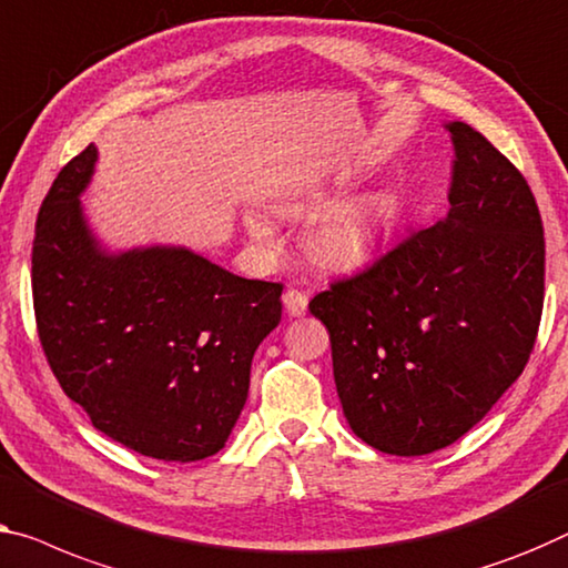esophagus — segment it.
I'll list each match as a JSON object with an SVG mask.
<instances>
[{
  "label": "esophagus",
  "mask_w": 568,
  "mask_h": 568,
  "mask_svg": "<svg viewBox=\"0 0 568 568\" xmlns=\"http://www.w3.org/2000/svg\"><path fill=\"white\" fill-rule=\"evenodd\" d=\"M283 306L287 311V316H303L308 308V295L295 291V287H287V291L283 293Z\"/></svg>",
  "instance_id": "obj_1"
}]
</instances>
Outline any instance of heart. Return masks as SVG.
<instances>
[{"label":"heart","mask_w":568,"mask_h":568,"mask_svg":"<svg viewBox=\"0 0 568 568\" xmlns=\"http://www.w3.org/2000/svg\"><path fill=\"white\" fill-rule=\"evenodd\" d=\"M306 211V203L285 201L281 203V214L298 216ZM247 232L255 236L260 244L273 247L277 234L260 214H247ZM387 224V201L369 196L359 199L334 211L321 219L316 230L311 234V247L316 252L321 262L332 267H359L375 255L379 240H383Z\"/></svg>","instance_id":"heart-1"}]
</instances>
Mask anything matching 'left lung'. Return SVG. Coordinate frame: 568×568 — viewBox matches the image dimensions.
I'll list each match as a JSON object with an SVG mask.
<instances>
[{
	"mask_svg": "<svg viewBox=\"0 0 568 568\" xmlns=\"http://www.w3.org/2000/svg\"><path fill=\"white\" fill-rule=\"evenodd\" d=\"M448 214L313 295L334 383L362 442L438 452L487 416L536 344L546 242L530 185L485 134L448 122Z\"/></svg>",
	"mask_w": 568,
	"mask_h": 568,
	"instance_id": "obj_1",
	"label": "left lung"
}]
</instances>
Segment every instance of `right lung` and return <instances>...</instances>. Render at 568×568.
Segmentation results:
<instances>
[{"instance_id": "obj_1", "label": "right lung", "mask_w": 568, "mask_h": 568, "mask_svg": "<svg viewBox=\"0 0 568 568\" xmlns=\"http://www.w3.org/2000/svg\"><path fill=\"white\" fill-rule=\"evenodd\" d=\"M97 148L42 201L32 303L63 393L142 456L199 462L224 448L257 346L281 324V283L247 281L185 247L109 252L83 216Z\"/></svg>"}]
</instances>
